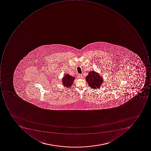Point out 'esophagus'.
Returning <instances> with one entry per match:
<instances>
[{
  "label": "esophagus",
  "mask_w": 151,
  "mask_h": 151,
  "mask_svg": "<svg viewBox=\"0 0 151 151\" xmlns=\"http://www.w3.org/2000/svg\"><path fill=\"white\" fill-rule=\"evenodd\" d=\"M78 77H79V78H83V76H82V74H78Z\"/></svg>",
  "instance_id": "obj_1"
}]
</instances>
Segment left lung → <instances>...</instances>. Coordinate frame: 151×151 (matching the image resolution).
I'll return each instance as SVG.
<instances>
[{"mask_svg": "<svg viewBox=\"0 0 151 151\" xmlns=\"http://www.w3.org/2000/svg\"><path fill=\"white\" fill-rule=\"evenodd\" d=\"M86 79L89 86L92 88H99L101 85H102V84L104 82L102 76L95 71L89 72Z\"/></svg>", "mask_w": 151, "mask_h": 151, "instance_id": "left-lung-1", "label": "left lung"}]
</instances>
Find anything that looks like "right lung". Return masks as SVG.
I'll return each mask as SVG.
<instances>
[{"label":"right lung","instance_id":"add662e5","mask_svg":"<svg viewBox=\"0 0 151 151\" xmlns=\"http://www.w3.org/2000/svg\"><path fill=\"white\" fill-rule=\"evenodd\" d=\"M74 79L75 78L74 77L68 74H66L62 79L63 84L66 88H70L73 83Z\"/></svg>","mask_w":151,"mask_h":151}]
</instances>
